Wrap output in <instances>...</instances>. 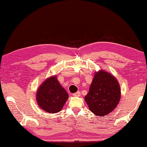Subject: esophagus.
Returning <instances> with one entry per match:
<instances>
[{"label":"esophagus","mask_w":147,"mask_h":147,"mask_svg":"<svg viewBox=\"0 0 147 147\" xmlns=\"http://www.w3.org/2000/svg\"><path fill=\"white\" fill-rule=\"evenodd\" d=\"M73 95L74 96H79L80 95H81V92H80V91H77V92L74 93Z\"/></svg>","instance_id":"1"}]
</instances>
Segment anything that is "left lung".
I'll return each mask as SVG.
<instances>
[{
	"mask_svg": "<svg viewBox=\"0 0 147 147\" xmlns=\"http://www.w3.org/2000/svg\"><path fill=\"white\" fill-rule=\"evenodd\" d=\"M120 98V86L117 78L102 69L96 71L84 97L91 111L96 116H106L117 107Z\"/></svg>",
	"mask_w": 147,
	"mask_h": 147,
	"instance_id": "left-lung-1",
	"label": "left lung"
}]
</instances>
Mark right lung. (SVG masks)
I'll use <instances>...</instances> for the list:
<instances>
[{
  "instance_id": "add662e5",
  "label": "right lung",
  "mask_w": 147,
  "mask_h": 147,
  "mask_svg": "<svg viewBox=\"0 0 147 147\" xmlns=\"http://www.w3.org/2000/svg\"><path fill=\"white\" fill-rule=\"evenodd\" d=\"M36 96L40 108L47 113L54 114L63 109L68 98V94L60 84L56 76H53L41 83Z\"/></svg>"
}]
</instances>
